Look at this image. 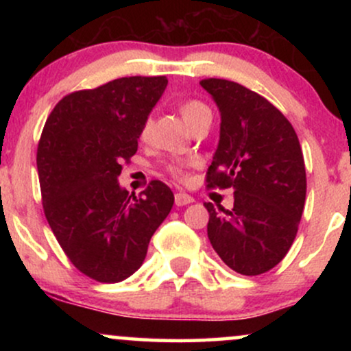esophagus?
<instances>
[{"instance_id": "esophagus-1", "label": "esophagus", "mask_w": 351, "mask_h": 351, "mask_svg": "<svg viewBox=\"0 0 351 351\" xmlns=\"http://www.w3.org/2000/svg\"><path fill=\"white\" fill-rule=\"evenodd\" d=\"M193 201H195V199H193V196H189L183 191H178L175 195V204H176V206H186V204L193 203Z\"/></svg>"}]
</instances>
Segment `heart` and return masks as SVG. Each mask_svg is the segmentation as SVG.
<instances>
[{"label":"heart","instance_id":"b5f03b06","mask_svg":"<svg viewBox=\"0 0 351 351\" xmlns=\"http://www.w3.org/2000/svg\"><path fill=\"white\" fill-rule=\"evenodd\" d=\"M180 114L183 117L184 123L191 125L198 117L209 114V108L203 102H199V100H186V102H183L180 106ZM148 128H150V122L143 125L142 135H147ZM170 173L173 176H176V178H183V170H181V167H178V165H170Z\"/></svg>","mask_w":351,"mask_h":351}]
</instances>
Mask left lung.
Returning a JSON list of instances; mask_svg holds the SVG:
<instances>
[{
    "label": "left lung",
    "instance_id": "left-lung-1",
    "mask_svg": "<svg viewBox=\"0 0 351 351\" xmlns=\"http://www.w3.org/2000/svg\"><path fill=\"white\" fill-rule=\"evenodd\" d=\"M199 84L221 112L208 188L234 189L232 209L204 203L209 243L232 271L259 276L284 259L304 213L307 176L299 138L263 95L224 79Z\"/></svg>",
    "mask_w": 351,
    "mask_h": 351
}]
</instances>
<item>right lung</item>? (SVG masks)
I'll use <instances>...</instances> for the list:
<instances>
[{"label":"right lung","mask_w":351,"mask_h":351,"mask_svg":"<svg viewBox=\"0 0 351 351\" xmlns=\"http://www.w3.org/2000/svg\"><path fill=\"white\" fill-rule=\"evenodd\" d=\"M167 84L165 75H134L72 92L43 128L36 162L44 215L71 263L94 280L130 277L175 203L158 180L140 196L119 184Z\"/></svg>","instance_id":"1"}]
</instances>
